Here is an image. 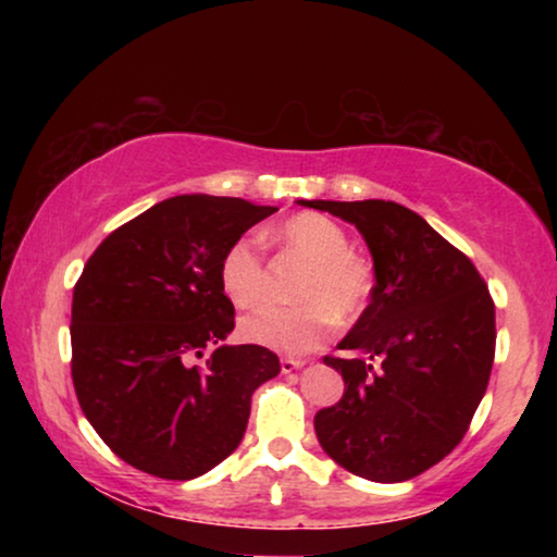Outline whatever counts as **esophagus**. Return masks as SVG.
I'll list each match as a JSON object with an SVG mask.
<instances>
[{
  "label": "esophagus",
  "mask_w": 557,
  "mask_h": 557,
  "mask_svg": "<svg viewBox=\"0 0 557 557\" xmlns=\"http://www.w3.org/2000/svg\"><path fill=\"white\" fill-rule=\"evenodd\" d=\"M304 364H307V360H301V357H281V372H284V375L304 368Z\"/></svg>",
  "instance_id": "obj_1"
}]
</instances>
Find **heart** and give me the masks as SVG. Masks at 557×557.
Listing matches in <instances>:
<instances>
[{"label": "heart", "instance_id": "obj_1", "mask_svg": "<svg viewBox=\"0 0 557 557\" xmlns=\"http://www.w3.org/2000/svg\"><path fill=\"white\" fill-rule=\"evenodd\" d=\"M286 253L307 263L296 284V307L250 309L240 317L238 332L250 345L284 355H307L334 332L339 322H352L368 309L375 292V271L368 258L349 250L345 227L319 212H299L271 233ZM220 288L235 307H250L265 292V265L250 238L225 248L218 265Z\"/></svg>", "mask_w": 557, "mask_h": 557}]
</instances>
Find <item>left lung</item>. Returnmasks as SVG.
I'll use <instances>...</instances> for the list:
<instances>
[{
	"label": "left lung",
	"mask_w": 557,
	"mask_h": 557,
	"mask_svg": "<svg viewBox=\"0 0 557 557\" xmlns=\"http://www.w3.org/2000/svg\"><path fill=\"white\" fill-rule=\"evenodd\" d=\"M352 223L368 243L375 292L339 349L324 357L345 395L314 416L319 444L370 482H406L454 451L494 362V304L461 250L391 200H299Z\"/></svg>",
	"instance_id": "left-lung-1"
}]
</instances>
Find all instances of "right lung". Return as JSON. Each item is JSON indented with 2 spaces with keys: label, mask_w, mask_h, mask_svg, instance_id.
Listing matches in <instances>:
<instances>
[{
  "label": "right lung",
  "mask_w": 557,
  "mask_h": 557,
  "mask_svg": "<svg viewBox=\"0 0 557 557\" xmlns=\"http://www.w3.org/2000/svg\"><path fill=\"white\" fill-rule=\"evenodd\" d=\"M276 208L177 195L128 220L88 258L73 288V385L119 459L159 479L202 476L238 448L250 395L281 372L258 345H223L233 301L225 248ZM205 348L213 355L196 360Z\"/></svg>",
  "instance_id": "obj_1"
}]
</instances>
